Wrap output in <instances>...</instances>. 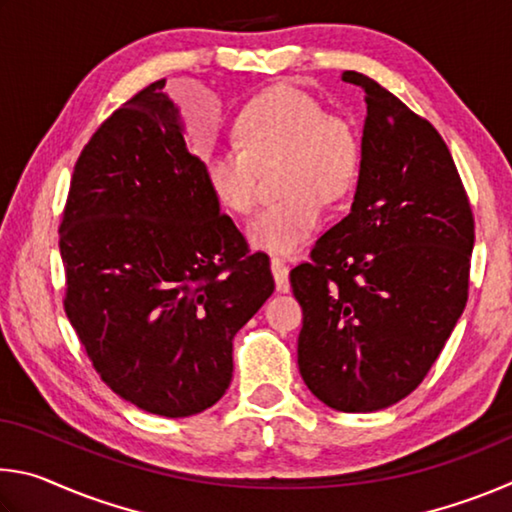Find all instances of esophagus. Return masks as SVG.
I'll use <instances>...</instances> for the list:
<instances>
[{"mask_svg": "<svg viewBox=\"0 0 512 512\" xmlns=\"http://www.w3.org/2000/svg\"><path fill=\"white\" fill-rule=\"evenodd\" d=\"M271 271L275 277V289L280 293H289L291 284H289V266L282 262L280 257H273L271 259Z\"/></svg>", "mask_w": 512, "mask_h": 512, "instance_id": "esophagus-1", "label": "esophagus"}]
</instances>
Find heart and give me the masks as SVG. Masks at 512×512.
I'll return each mask as SVG.
<instances>
[{
	"mask_svg": "<svg viewBox=\"0 0 512 512\" xmlns=\"http://www.w3.org/2000/svg\"><path fill=\"white\" fill-rule=\"evenodd\" d=\"M237 151L203 155L205 185L223 210L246 214L257 198V169L275 164L282 198L248 223L250 244L273 255H293L311 237L323 205L350 192L361 164V140L350 119L293 85H275L250 99L232 124Z\"/></svg>",
	"mask_w": 512,
	"mask_h": 512,
	"instance_id": "obj_1",
	"label": "heart"
}]
</instances>
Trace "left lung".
<instances>
[{"label": "left lung", "instance_id": "1", "mask_svg": "<svg viewBox=\"0 0 512 512\" xmlns=\"http://www.w3.org/2000/svg\"><path fill=\"white\" fill-rule=\"evenodd\" d=\"M366 92L361 167L350 214L291 271L302 307L300 375L343 413L413 393L461 318L474 216L443 137L359 72Z\"/></svg>", "mask_w": 512, "mask_h": 512}]
</instances>
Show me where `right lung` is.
<instances>
[{
	"instance_id": "add662e5",
	"label": "right lung",
	"mask_w": 512,
	"mask_h": 512,
	"mask_svg": "<svg viewBox=\"0 0 512 512\" xmlns=\"http://www.w3.org/2000/svg\"><path fill=\"white\" fill-rule=\"evenodd\" d=\"M155 81L103 121L72 173L60 257L65 314L94 370L164 418L210 409L232 379V339L275 289L187 151Z\"/></svg>"
}]
</instances>
